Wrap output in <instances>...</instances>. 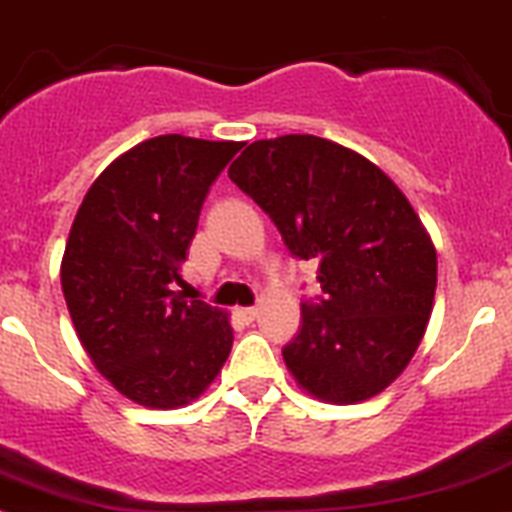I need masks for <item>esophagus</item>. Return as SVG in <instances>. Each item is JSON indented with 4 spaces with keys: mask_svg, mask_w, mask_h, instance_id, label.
I'll list each match as a JSON object with an SVG mask.
<instances>
[{
    "mask_svg": "<svg viewBox=\"0 0 512 512\" xmlns=\"http://www.w3.org/2000/svg\"><path fill=\"white\" fill-rule=\"evenodd\" d=\"M237 318L242 323H252L257 318V310L255 308H237Z\"/></svg>",
    "mask_w": 512,
    "mask_h": 512,
    "instance_id": "esophagus-1",
    "label": "esophagus"
}]
</instances>
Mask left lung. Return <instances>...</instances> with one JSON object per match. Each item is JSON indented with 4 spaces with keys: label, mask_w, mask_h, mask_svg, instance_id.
<instances>
[{
    "label": "left lung",
    "mask_w": 512,
    "mask_h": 512,
    "mask_svg": "<svg viewBox=\"0 0 512 512\" xmlns=\"http://www.w3.org/2000/svg\"><path fill=\"white\" fill-rule=\"evenodd\" d=\"M229 179L290 255L318 262L323 295L300 303V328L283 348L298 384L331 404L384 391L412 361L437 288V252L399 186L308 133L250 143Z\"/></svg>",
    "instance_id": "obj_1"
}]
</instances>
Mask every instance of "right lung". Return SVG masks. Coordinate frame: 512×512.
Returning <instances> with one entry per match:
<instances>
[{
	"label": "right lung",
	"mask_w": 512,
	"mask_h": 512,
	"mask_svg": "<svg viewBox=\"0 0 512 512\" xmlns=\"http://www.w3.org/2000/svg\"><path fill=\"white\" fill-rule=\"evenodd\" d=\"M245 143L156 136L85 194L62 255V293L95 369L123 396L184 407L232 351L227 313L184 300L179 270L209 186Z\"/></svg>",
	"instance_id": "right-lung-1"
}]
</instances>
